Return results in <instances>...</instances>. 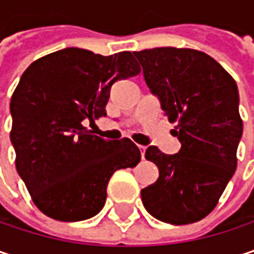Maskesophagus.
<instances>
[{"instance_id":"obj_1","label":"esophagus","mask_w":254,"mask_h":254,"mask_svg":"<svg viewBox=\"0 0 254 254\" xmlns=\"http://www.w3.org/2000/svg\"><path fill=\"white\" fill-rule=\"evenodd\" d=\"M139 150H141V157L145 158V150H147V147L145 145H139Z\"/></svg>"}]
</instances>
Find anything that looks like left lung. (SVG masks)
<instances>
[{"label":"left lung","mask_w":254,"mask_h":254,"mask_svg":"<svg viewBox=\"0 0 254 254\" xmlns=\"http://www.w3.org/2000/svg\"><path fill=\"white\" fill-rule=\"evenodd\" d=\"M133 55L182 144L173 155L147 148L145 158L160 176L141 190L142 203L163 222L192 224L215 208L237 167L243 135L237 84L215 59L195 49L154 48Z\"/></svg>","instance_id":"left-lung-1"}]
</instances>
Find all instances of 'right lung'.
Instances as JSON below:
<instances>
[{
  "mask_svg": "<svg viewBox=\"0 0 254 254\" xmlns=\"http://www.w3.org/2000/svg\"><path fill=\"white\" fill-rule=\"evenodd\" d=\"M139 72L130 52L103 57L80 48L49 54L23 72L10 103V138L17 173L45 215L94 217L112 174L139 163L130 139H104L84 127L106 115L113 82Z\"/></svg>",
  "mask_w": 254,
  "mask_h": 254,
  "instance_id": "1",
  "label": "right lung"
}]
</instances>
